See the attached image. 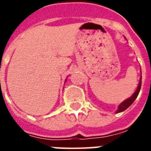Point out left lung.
Masks as SVG:
<instances>
[{"label": "left lung", "mask_w": 151, "mask_h": 151, "mask_svg": "<svg viewBox=\"0 0 151 151\" xmlns=\"http://www.w3.org/2000/svg\"><path fill=\"white\" fill-rule=\"evenodd\" d=\"M141 73H142V71H141ZM141 86H142V76H141V78H140L139 83H138V86H137V90L135 91V92L132 95V96H130L129 98H128L127 99H125L124 101H123L121 104H119L116 111V113L122 112V111H124V110H126L127 108H129L130 105L133 104V102H134V100H135L137 99V97L138 94H139L140 90H141Z\"/></svg>", "instance_id": "obj_1"}]
</instances>
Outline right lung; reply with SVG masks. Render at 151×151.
<instances>
[{"mask_svg": "<svg viewBox=\"0 0 151 151\" xmlns=\"http://www.w3.org/2000/svg\"><path fill=\"white\" fill-rule=\"evenodd\" d=\"M65 82H66V80H65Z\"/></svg>", "mask_w": 151, "mask_h": 151, "instance_id": "obj_1", "label": "right lung"}]
</instances>
